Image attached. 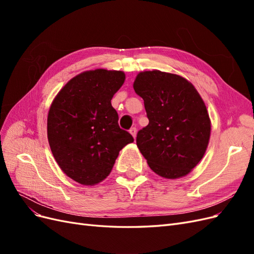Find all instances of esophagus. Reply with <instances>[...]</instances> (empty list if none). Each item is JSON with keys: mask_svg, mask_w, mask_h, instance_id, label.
<instances>
[{"mask_svg": "<svg viewBox=\"0 0 254 254\" xmlns=\"http://www.w3.org/2000/svg\"><path fill=\"white\" fill-rule=\"evenodd\" d=\"M129 132L132 134L133 137H135L136 136V128L135 127H131V128H130V130H129Z\"/></svg>", "mask_w": 254, "mask_h": 254, "instance_id": "1", "label": "esophagus"}]
</instances>
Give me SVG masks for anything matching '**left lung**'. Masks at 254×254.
<instances>
[{"label":"left lung","instance_id":"1","mask_svg":"<svg viewBox=\"0 0 254 254\" xmlns=\"http://www.w3.org/2000/svg\"><path fill=\"white\" fill-rule=\"evenodd\" d=\"M133 89L149 120L136 134L149 167L167 179L190 174L202 159L211 134L201 96L186 78L158 70L137 74Z\"/></svg>","mask_w":254,"mask_h":254}]
</instances>
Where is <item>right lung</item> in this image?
Wrapping results in <instances>:
<instances>
[{
    "mask_svg": "<svg viewBox=\"0 0 254 254\" xmlns=\"http://www.w3.org/2000/svg\"><path fill=\"white\" fill-rule=\"evenodd\" d=\"M125 81L122 71L97 68L75 76L54 98L48 139L63 172L82 186L108 176L120 150L133 137L119 126L111 99Z\"/></svg>",
    "mask_w": 254,
    "mask_h": 254,
    "instance_id": "1",
    "label": "right lung"
}]
</instances>
